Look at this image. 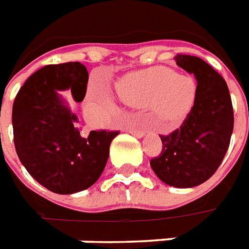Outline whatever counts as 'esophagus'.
I'll return each mask as SVG.
<instances>
[{
  "label": "esophagus",
  "instance_id": "obj_1",
  "mask_svg": "<svg viewBox=\"0 0 249 249\" xmlns=\"http://www.w3.org/2000/svg\"><path fill=\"white\" fill-rule=\"evenodd\" d=\"M130 134H133V136H136L138 137V138H141V137H143L144 136V132L142 130V129L140 128H128L126 129Z\"/></svg>",
  "mask_w": 249,
  "mask_h": 249
}]
</instances>
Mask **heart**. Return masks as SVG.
<instances>
[{
    "label": "heart",
    "mask_w": 249,
    "mask_h": 249,
    "mask_svg": "<svg viewBox=\"0 0 249 249\" xmlns=\"http://www.w3.org/2000/svg\"><path fill=\"white\" fill-rule=\"evenodd\" d=\"M116 90L125 105L136 108L150 106L156 120L166 124L183 120L196 97V85L191 77L161 66L128 73L117 83ZM90 99L106 108H113L107 97L90 94Z\"/></svg>",
    "instance_id": "heart-1"
}]
</instances>
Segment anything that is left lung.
I'll return each mask as SVG.
<instances>
[{"label": "left lung", "instance_id": "1", "mask_svg": "<svg viewBox=\"0 0 249 249\" xmlns=\"http://www.w3.org/2000/svg\"><path fill=\"white\" fill-rule=\"evenodd\" d=\"M176 63L196 79V97L182 125L160 136L163 150L150 161L158 177L169 186L189 189L212 177L228 151L234 111L228 84L197 56L178 54Z\"/></svg>", "mask_w": 249, "mask_h": 249}]
</instances>
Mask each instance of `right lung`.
<instances>
[{
	"label": "right lung",
	"mask_w": 249,
	"mask_h": 249,
	"mask_svg": "<svg viewBox=\"0 0 249 249\" xmlns=\"http://www.w3.org/2000/svg\"><path fill=\"white\" fill-rule=\"evenodd\" d=\"M89 73L80 62L45 66L21 86L13 106L14 144L19 160L40 185L56 194L89 189L101 177L119 132L77 126V116L56 91L71 89L83 102Z\"/></svg>",
	"instance_id": "1"
}]
</instances>
